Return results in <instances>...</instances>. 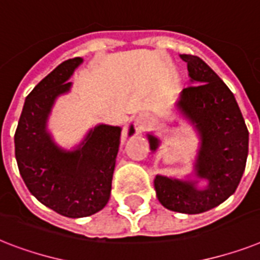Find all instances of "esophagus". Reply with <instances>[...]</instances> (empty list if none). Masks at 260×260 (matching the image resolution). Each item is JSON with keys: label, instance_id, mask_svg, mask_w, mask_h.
Masks as SVG:
<instances>
[{"label": "esophagus", "instance_id": "obj_1", "mask_svg": "<svg viewBox=\"0 0 260 260\" xmlns=\"http://www.w3.org/2000/svg\"><path fill=\"white\" fill-rule=\"evenodd\" d=\"M151 125V119L148 117V115L145 113H139L135 119V128H136L137 134H141L143 131H145L148 126Z\"/></svg>", "mask_w": 260, "mask_h": 260}]
</instances>
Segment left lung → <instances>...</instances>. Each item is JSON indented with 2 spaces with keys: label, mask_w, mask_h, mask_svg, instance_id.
<instances>
[{
  "label": "left lung",
  "mask_w": 260,
  "mask_h": 260,
  "mask_svg": "<svg viewBox=\"0 0 260 260\" xmlns=\"http://www.w3.org/2000/svg\"><path fill=\"white\" fill-rule=\"evenodd\" d=\"M187 62L189 81L195 85L181 90L179 111L195 125L200 148L195 175L208 181L206 188L198 180H180L157 175L153 180L156 196L166 208L181 214H202L223 203L239 185L248 153V129L229 86L202 58L180 54ZM151 151L160 140L148 135Z\"/></svg>",
  "instance_id": "1"
}]
</instances>
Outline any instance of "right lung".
<instances>
[{
	"instance_id": "add662e5",
	"label": "right lung",
	"mask_w": 260,
	"mask_h": 260,
	"mask_svg": "<svg viewBox=\"0 0 260 260\" xmlns=\"http://www.w3.org/2000/svg\"><path fill=\"white\" fill-rule=\"evenodd\" d=\"M81 57L64 61L25 100L14 135L16 160L25 184L44 206L68 218L89 216L108 203L119 151L120 126L99 124L73 151L60 148L46 129L48 117ZM135 132L129 126V136Z\"/></svg>"
}]
</instances>
